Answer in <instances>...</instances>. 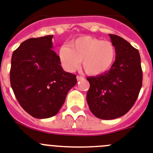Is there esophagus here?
I'll return each mask as SVG.
<instances>
[{"instance_id":"obj_1","label":"esophagus","mask_w":153,"mask_h":153,"mask_svg":"<svg viewBox=\"0 0 153 153\" xmlns=\"http://www.w3.org/2000/svg\"><path fill=\"white\" fill-rule=\"evenodd\" d=\"M76 79H77V80H78V81H80V80H82L84 78H83V77H82V76H79V75H78V76L76 77Z\"/></svg>"}]
</instances>
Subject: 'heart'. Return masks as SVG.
I'll return each instance as SVG.
<instances>
[{
  "label": "heart",
  "mask_w": 153,
  "mask_h": 153,
  "mask_svg": "<svg viewBox=\"0 0 153 153\" xmlns=\"http://www.w3.org/2000/svg\"><path fill=\"white\" fill-rule=\"evenodd\" d=\"M59 59L64 69L72 71L82 67L90 75H100L108 71L115 63L116 48L112 42L89 35H82L69 43V47L59 48Z\"/></svg>",
  "instance_id": "heart-1"
}]
</instances>
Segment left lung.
<instances>
[{
	"label": "left lung",
	"mask_w": 153,
	"mask_h": 153,
	"mask_svg": "<svg viewBox=\"0 0 153 153\" xmlns=\"http://www.w3.org/2000/svg\"><path fill=\"white\" fill-rule=\"evenodd\" d=\"M116 48L115 61L108 71L88 77L86 95L93 114L101 120L121 117L134 105L142 85L141 57L137 49L127 41L109 34Z\"/></svg>",
	"instance_id": "8db88e82"
}]
</instances>
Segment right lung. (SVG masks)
<instances>
[{
    "mask_svg": "<svg viewBox=\"0 0 153 153\" xmlns=\"http://www.w3.org/2000/svg\"><path fill=\"white\" fill-rule=\"evenodd\" d=\"M53 35L29 38L13 52L10 82L21 107L37 119L56 115L77 82L52 49Z\"/></svg>",
    "mask_w": 153,
    "mask_h": 153,
    "instance_id": "1",
    "label": "right lung"
}]
</instances>
